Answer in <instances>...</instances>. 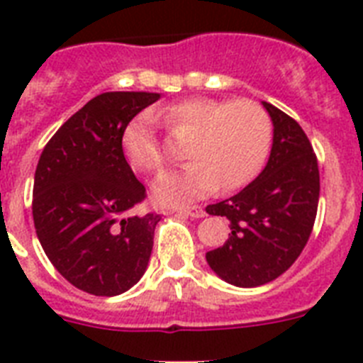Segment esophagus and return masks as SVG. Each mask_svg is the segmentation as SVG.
I'll return each instance as SVG.
<instances>
[{"instance_id": "1", "label": "esophagus", "mask_w": 363, "mask_h": 363, "mask_svg": "<svg viewBox=\"0 0 363 363\" xmlns=\"http://www.w3.org/2000/svg\"><path fill=\"white\" fill-rule=\"evenodd\" d=\"M177 214L181 216H190V218H205L206 212L203 206H188V208H179Z\"/></svg>"}]
</instances>
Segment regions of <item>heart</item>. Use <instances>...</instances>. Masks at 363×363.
<instances>
[{"label": "heart", "instance_id": "b5f03b06", "mask_svg": "<svg viewBox=\"0 0 363 363\" xmlns=\"http://www.w3.org/2000/svg\"><path fill=\"white\" fill-rule=\"evenodd\" d=\"M177 135H191L186 145L190 166L167 173L155 182V199L177 206L218 191H236L260 175L273 144V123L252 99L219 101L188 97L157 112ZM123 151L130 166L142 173H160L166 157L155 135L153 121L140 116L123 133Z\"/></svg>", "mask_w": 363, "mask_h": 363}]
</instances>
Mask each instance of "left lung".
Wrapping results in <instances>:
<instances>
[{
    "label": "left lung",
    "mask_w": 363,
    "mask_h": 363,
    "mask_svg": "<svg viewBox=\"0 0 363 363\" xmlns=\"http://www.w3.org/2000/svg\"><path fill=\"white\" fill-rule=\"evenodd\" d=\"M273 147L264 172L228 199L206 206L230 221L221 247L206 252L218 277L240 288L275 280L291 267L312 234L319 203V167L301 125L271 103Z\"/></svg>",
    "instance_id": "8db88e82"
}]
</instances>
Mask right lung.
I'll use <instances>...</instances> for the list:
<instances>
[{
  "mask_svg": "<svg viewBox=\"0 0 363 363\" xmlns=\"http://www.w3.org/2000/svg\"><path fill=\"white\" fill-rule=\"evenodd\" d=\"M160 94L105 92L64 121L35 172L33 219L50 262L79 290L101 297L142 279L160 214L133 210L145 186L125 160L129 121Z\"/></svg>",
  "mask_w": 363,
  "mask_h": 363,
  "instance_id": "right-lung-1",
  "label": "right lung"
}]
</instances>
